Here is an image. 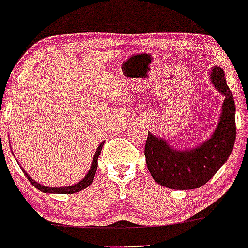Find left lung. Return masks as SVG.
Masks as SVG:
<instances>
[{"label":"left lung","instance_id":"left-lung-1","mask_svg":"<svg viewBox=\"0 0 248 248\" xmlns=\"http://www.w3.org/2000/svg\"><path fill=\"white\" fill-rule=\"evenodd\" d=\"M212 82L225 95L222 113L214 134L192 151H173L161 139L148 133L145 146L146 165L153 179L172 189H194L203 186L227 161L234 146L235 103L225 80L224 70L213 67Z\"/></svg>","mask_w":248,"mask_h":248}]
</instances>
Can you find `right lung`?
<instances>
[{
    "instance_id": "right-lung-1",
    "label": "right lung",
    "mask_w": 248,
    "mask_h": 248,
    "mask_svg": "<svg viewBox=\"0 0 248 248\" xmlns=\"http://www.w3.org/2000/svg\"><path fill=\"white\" fill-rule=\"evenodd\" d=\"M102 146H103V143H101V145L99 146V148H97L96 153H95V155H94L93 162H92V167H91V170H89L88 174H87V175L84 176L83 180H81L80 182H78V184L73 185V186H69V187H58V188H53V187H45V186H42V185L37 184V182L35 181V180H32L31 176H29L28 174L24 172V170H23V172H24V174H26L27 179H28V180L31 181V184L32 185V186H34L35 188L40 189L41 192H45V193H61V194H73V193L80 192V190L84 189V188H86V187H88L89 185L92 184V182H93L95 173H96V170H97V159H99V155H100V153H101Z\"/></svg>"
}]
</instances>
